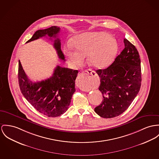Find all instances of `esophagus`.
Listing matches in <instances>:
<instances>
[{
	"label": "esophagus",
	"instance_id": "1",
	"mask_svg": "<svg viewBox=\"0 0 159 159\" xmlns=\"http://www.w3.org/2000/svg\"><path fill=\"white\" fill-rule=\"evenodd\" d=\"M95 74V72L91 70H85V71L79 74L76 80V85L80 88H84V85L90 82L91 77Z\"/></svg>",
	"mask_w": 159,
	"mask_h": 159
}]
</instances>
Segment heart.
I'll list each match as a JSON object with an SVG mask.
<instances>
[{
  "instance_id": "heart-1",
  "label": "heart",
  "mask_w": 159,
  "mask_h": 159,
  "mask_svg": "<svg viewBox=\"0 0 159 159\" xmlns=\"http://www.w3.org/2000/svg\"><path fill=\"white\" fill-rule=\"evenodd\" d=\"M73 44L75 49L68 47L65 53L74 66H80L87 56L89 65L96 69L107 66L117 51L116 40L105 32H89L75 37Z\"/></svg>"
}]
</instances>
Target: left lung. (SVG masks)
Instances as JSON below:
<instances>
[{"label": "left lung", "instance_id": "1", "mask_svg": "<svg viewBox=\"0 0 159 159\" xmlns=\"http://www.w3.org/2000/svg\"><path fill=\"white\" fill-rule=\"evenodd\" d=\"M125 48L114 62L104 70H98V89L103 94L102 103L94 111L102 117L113 118L128 109L141 86V66L139 52L124 39Z\"/></svg>", "mask_w": 159, "mask_h": 159}]
</instances>
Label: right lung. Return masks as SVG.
<instances>
[{
  "mask_svg": "<svg viewBox=\"0 0 159 159\" xmlns=\"http://www.w3.org/2000/svg\"><path fill=\"white\" fill-rule=\"evenodd\" d=\"M60 30L61 28L56 26L37 30L26 43L47 35L50 39L53 37L55 39L53 46L58 57L65 61L61 40L57 37ZM77 74V70L57 66L51 77L45 80L33 82L28 78L19 61L18 80L22 94L37 111L50 117L60 116L68 109L75 91V80Z\"/></svg>",
  "mask_w": 159,
  "mask_h": 159,
  "instance_id": "right-lung-1",
  "label": "right lung"
}]
</instances>
